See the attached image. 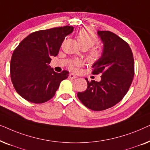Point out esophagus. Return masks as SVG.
Wrapping results in <instances>:
<instances>
[{"instance_id": "34e87169", "label": "esophagus", "mask_w": 150, "mask_h": 150, "mask_svg": "<svg viewBox=\"0 0 150 150\" xmlns=\"http://www.w3.org/2000/svg\"><path fill=\"white\" fill-rule=\"evenodd\" d=\"M76 76L74 74H69V79H76Z\"/></svg>"}]
</instances>
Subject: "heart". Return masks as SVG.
Instances as JSON below:
<instances>
[{"label": "heart", "instance_id": "obj_1", "mask_svg": "<svg viewBox=\"0 0 150 150\" xmlns=\"http://www.w3.org/2000/svg\"><path fill=\"white\" fill-rule=\"evenodd\" d=\"M77 40L81 48H85L86 50L91 48L98 42V38L93 30L90 28H82L78 32ZM103 49L100 47H95L91 48L88 53V58L91 61H96L101 58L103 55ZM79 61H75V64H78ZM72 67V66H71Z\"/></svg>", "mask_w": 150, "mask_h": 150}]
</instances>
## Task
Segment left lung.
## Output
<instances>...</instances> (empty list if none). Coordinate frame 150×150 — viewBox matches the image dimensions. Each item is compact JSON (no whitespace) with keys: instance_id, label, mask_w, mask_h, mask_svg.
Segmentation results:
<instances>
[{"instance_id":"obj_1","label":"left lung","mask_w":150,"mask_h":150,"mask_svg":"<svg viewBox=\"0 0 150 150\" xmlns=\"http://www.w3.org/2000/svg\"><path fill=\"white\" fill-rule=\"evenodd\" d=\"M103 43V55L93 63V74H101V81H89L78 98L86 107L96 111L106 110L123 99L134 75V58L128 44L113 33L98 30Z\"/></svg>"}]
</instances>
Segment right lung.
I'll return each instance as SVG.
<instances>
[{
	"label": "right lung",
	"mask_w": 150,
	"mask_h": 150,
	"mask_svg": "<svg viewBox=\"0 0 150 150\" xmlns=\"http://www.w3.org/2000/svg\"><path fill=\"white\" fill-rule=\"evenodd\" d=\"M70 26L32 33L20 43L12 54L10 75L19 95L28 102L44 103L55 95L61 82L68 77L63 70L57 73L50 65L65 38L73 32Z\"/></svg>",
	"instance_id": "right-lung-1"
}]
</instances>
